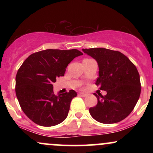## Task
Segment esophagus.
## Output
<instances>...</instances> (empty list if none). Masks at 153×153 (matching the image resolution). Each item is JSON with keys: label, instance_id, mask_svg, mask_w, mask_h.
Returning a JSON list of instances; mask_svg holds the SVG:
<instances>
[{"label": "esophagus", "instance_id": "34e87169", "mask_svg": "<svg viewBox=\"0 0 153 153\" xmlns=\"http://www.w3.org/2000/svg\"><path fill=\"white\" fill-rule=\"evenodd\" d=\"M78 95L80 96H81V97H86L88 95L86 94H84V93H79Z\"/></svg>", "mask_w": 153, "mask_h": 153}]
</instances>
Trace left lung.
Returning <instances> with one entry per match:
<instances>
[{"instance_id":"1","label":"left lung","mask_w":153,"mask_h":153,"mask_svg":"<svg viewBox=\"0 0 153 153\" xmlns=\"http://www.w3.org/2000/svg\"><path fill=\"white\" fill-rule=\"evenodd\" d=\"M99 65L96 85L106 91V96L94 94L96 106L89 108L91 117L103 124L123 120L134 109L141 92L140 75L136 66L119 51L105 48L82 49Z\"/></svg>"}]
</instances>
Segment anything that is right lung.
<instances>
[{
    "label": "right lung",
    "instance_id": "add662e5",
    "mask_svg": "<svg viewBox=\"0 0 153 153\" xmlns=\"http://www.w3.org/2000/svg\"><path fill=\"white\" fill-rule=\"evenodd\" d=\"M82 54L75 49H50L31 54L23 62L16 76V94L22 111L32 122L52 127L66 119L77 93L70 90L57 96L52 84L64 76L68 64Z\"/></svg>",
    "mask_w": 153,
    "mask_h": 153
}]
</instances>
